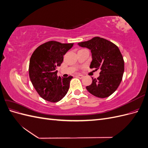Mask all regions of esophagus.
Instances as JSON below:
<instances>
[{
  "label": "esophagus",
  "mask_w": 148,
  "mask_h": 148,
  "mask_svg": "<svg viewBox=\"0 0 148 148\" xmlns=\"http://www.w3.org/2000/svg\"><path fill=\"white\" fill-rule=\"evenodd\" d=\"M76 77H77L78 78L82 79V78H83L84 76H83V75H76Z\"/></svg>",
  "instance_id": "obj_1"
}]
</instances>
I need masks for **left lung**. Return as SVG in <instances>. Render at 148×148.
<instances>
[{"label":"left lung","mask_w":148,"mask_h":148,"mask_svg":"<svg viewBox=\"0 0 148 148\" xmlns=\"http://www.w3.org/2000/svg\"><path fill=\"white\" fill-rule=\"evenodd\" d=\"M78 44L91 50L92 60L90 69L101 70L99 77L92 78V82L86 86V89L96 97H109L119 87L124 72V60L119 47L100 37H95Z\"/></svg>","instance_id":"8db88e82"}]
</instances>
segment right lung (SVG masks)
<instances>
[{"instance_id":"right-lung-1","label":"right lung","mask_w":148,"mask_h":148,"mask_svg":"<svg viewBox=\"0 0 148 148\" xmlns=\"http://www.w3.org/2000/svg\"><path fill=\"white\" fill-rule=\"evenodd\" d=\"M73 46V43L62 44L51 41L36 49L30 58L31 82L39 95L46 101L59 102L69 91L73 77H58L56 67L60 66L64 56Z\"/></svg>"}]
</instances>
